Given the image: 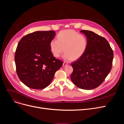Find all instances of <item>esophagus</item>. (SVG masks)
<instances>
[{
	"instance_id": "1",
	"label": "esophagus",
	"mask_w": 124,
	"mask_h": 124,
	"mask_svg": "<svg viewBox=\"0 0 124 124\" xmlns=\"http://www.w3.org/2000/svg\"><path fill=\"white\" fill-rule=\"evenodd\" d=\"M67 65H68V63L65 62H64V63H63V66H66Z\"/></svg>"
}]
</instances>
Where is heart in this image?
Here are the masks:
<instances>
[{
	"label": "heart",
	"instance_id": "1",
	"mask_svg": "<svg viewBox=\"0 0 124 124\" xmlns=\"http://www.w3.org/2000/svg\"><path fill=\"white\" fill-rule=\"evenodd\" d=\"M56 39L52 40L49 44L50 49L52 54L56 58L63 56L65 60H77L81 58L86 52L87 39L83 35L79 34L72 30L62 31L59 32Z\"/></svg>",
	"mask_w": 124,
	"mask_h": 124
}]
</instances>
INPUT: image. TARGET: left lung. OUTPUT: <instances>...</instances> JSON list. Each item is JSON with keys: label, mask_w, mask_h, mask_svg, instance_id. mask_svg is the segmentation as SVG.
Instances as JSON below:
<instances>
[{"label": "left lung", "mask_w": 124, "mask_h": 124, "mask_svg": "<svg viewBox=\"0 0 124 124\" xmlns=\"http://www.w3.org/2000/svg\"><path fill=\"white\" fill-rule=\"evenodd\" d=\"M87 39V48L84 55L71 64L73 73L71 79L83 89L98 87L111 70L113 51L106 39L95 32L82 30Z\"/></svg>", "instance_id": "left-lung-1"}]
</instances>
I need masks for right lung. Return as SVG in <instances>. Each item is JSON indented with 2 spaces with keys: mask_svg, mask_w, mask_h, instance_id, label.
I'll return each mask as SVG.
<instances>
[{
  "mask_svg": "<svg viewBox=\"0 0 124 124\" xmlns=\"http://www.w3.org/2000/svg\"><path fill=\"white\" fill-rule=\"evenodd\" d=\"M56 35L53 31H37L23 37L16 49V73L28 87L41 89L47 87L63 62L51 53L49 44Z\"/></svg>",
  "mask_w": 124,
  "mask_h": 124,
  "instance_id": "right-lung-1",
  "label": "right lung"
}]
</instances>
